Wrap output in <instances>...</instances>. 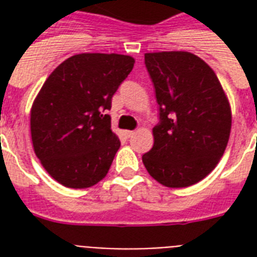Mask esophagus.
I'll list each match as a JSON object with an SVG mask.
<instances>
[{"instance_id":"34e87169","label":"esophagus","mask_w":257,"mask_h":257,"mask_svg":"<svg viewBox=\"0 0 257 257\" xmlns=\"http://www.w3.org/2000/svg\"><path fill=\"white\" fill-rule=\"evenodd\" d=\"M124 133H125V136L129 139V137H132L133 135H135V131H125Z\"/></svg>"}]
</instances>
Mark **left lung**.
<instances>
[{
    "instance_id": "1",
    "label": "left lung",
    "mask_w": 257,
    "mask_h": 257,
    "mask_svg": "<svg viewBox=\"0 0 257 257\" xmlns=\"http://www.w3.org/2000/svg\"><path fill=\"white\" fill-rule=\"evenodd\" d=\"M145 66L160 122L143 163L165 187L193 185L215 169L227 148L232 125L227 96L211 66L189 52L145 53Z\"/></svg>"
}]
</instances>
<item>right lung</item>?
Segmentation results:
<instances>
[{"label": "right lung", "instance_id": "add662e5", "mask_svg": "<svg viewBox=\"0 0 257 257\" xmlns=\"http://www.w3.org/2000/svg\"><path fill=\"white\" fill-rule=\"evenodd\" d=\"M133 65L135 58L124 54H76L38 92L30 110L34 153L64 187L89 188L108 173L120 140L104 113Z\"/></svg>", "mask_w": 257, "mask_h": 257}]
</instances>
